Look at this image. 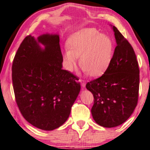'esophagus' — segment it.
I'll list each match as a JSON object with an SVG mask.
<instances>
[{"label": "esophagus", "mask_w": 150, "mask_h": 150, "mask_svg": "<svg viewBox=\"0 0 150 150\" xmlns=\"http://www.w3.org/2000/svg\"><path fill=\"white\" fill-rule=\"evenodd\" d=\"M79 82L81 83V87H85V85H86V81H85V80H83V79H79Z\"/></svg>", "instance_id": "obj_1"}]
</instances>
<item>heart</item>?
<instances>
[{
  "mask_svg": "<svg viewBox=\"0 0 150 150\" xmlns=\"http://www.w3.org/2000/svg\"><path fill=\"white\" fill-rule=\"evenodd\" d=\"M69 50L64 54L65 65L71 71L80 58L81 67L91 77L100 76L107 69L112 55L113 45L106 35L95 28H84L75 33L67 40Z\"/></svg>",
  "mask_w": 150,
  "mask_h": 150,
  "instance_id": "heart-1",
  "label": "heart"
}]
</instances>
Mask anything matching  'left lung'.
Returning <instances> with one entry per match:
<instances>
[{"label":"left lung","mask_w":150,"mask_h":150,"mask_svg":"<svg viewBox=\"0 0 150 150\" xmlns=\"http://www.w3.org/2000/svg\"><path fill=\"white\" fill-rule=\"evenodd\" d=\"M117 45L107 69L101 77L88 82L93 93V119L106 128H113L128 120L138 100L139 69L133 47L115 26Z\"/></svg>","instance_id":"obj_1"}]
</instances>
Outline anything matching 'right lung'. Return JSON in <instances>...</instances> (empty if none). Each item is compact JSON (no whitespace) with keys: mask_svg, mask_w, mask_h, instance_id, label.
I'll list each match as a JSON object with an SVG mask.
<instances>
[{"mask_svg":"<svg viewBox=\"0 0 150 150\" xmlns=\"http://www.w3.org/2000/svg\"><path fill=\"white\" fill-rule=\"evenodd\" d=\"M62 62L59 35L46 34L37 40L27 35L12 63L18 107L26 120L43 130H55L65 123L81 89L78 77L62 69Z\"/></svg>","mask_w":150,"mask_h":150,"instance_id":"right-lung-1","label":"right lung"}]
</instances>
